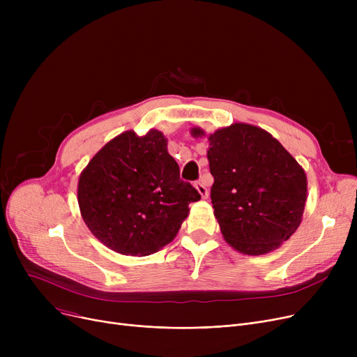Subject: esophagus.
Wrapping results in <instances>:
<instances>
[{
	"label": "esophagus",
	"instance_id": "1",
	"mask_svg": "<svg viewBox=\"0 0 357 357\" xmlns=\"http://www.w3.org/2000/svg\"><path fill=\"white\" fill-rule=\"evenodd\" d=\"M195 188L198 190V192H199V195L202 197V199H207V198H208V190L205 188V185H204L202 182H197V183H195Z\"/></svg>",
	"mask_w": 357,
	"mask_h": 357
}]
</instances>
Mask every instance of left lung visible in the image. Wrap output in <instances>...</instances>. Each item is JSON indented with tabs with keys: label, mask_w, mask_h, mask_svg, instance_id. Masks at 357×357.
I'll return each instance as SVG.
<instances>
[{
	"label": "left lung",
	"mask_w": 357,
	"mask_h": 357,
	"mask_svg": "<svg viewBox=\"0 0 357 357\" xmlns=\"http://www.w3.org/2000/svg\"><path fill=\"white\" fill-rule=\"evenodd\" d=\"M191 136L205 131L192 127ZM207 137L211 202L224 240L249 256L282 246L303 221L308 185L303 166L257 126L233 123Z\"/></svg>",
	"instance_id": "left-lung-1"
}]
</instances>
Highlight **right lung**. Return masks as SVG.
<instances>
[{
	"label": "right lung",
	"mask_w": 357,
	"mask_h": 357,
	"mask_svg": "<svg viewBox=\"0 0 357 357\" xmlns=\"http://www.w3.org/2000/svg\"><path fill=\"white\" fill-rule=\"evenodd\" d=\"M194 186L179 178L162 131L144 136L127 130L93 155L78 179V204L91 233L126 256H147L171 243L190 202L199 201Z\"/></svg>",
	"instance_id": "add662e5"
}]
</instances>
